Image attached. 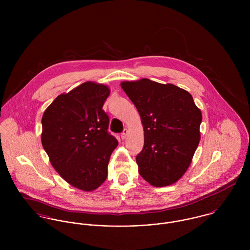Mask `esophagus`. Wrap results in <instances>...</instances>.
Here are the masks:
<instances>
[{
  "label": "esophagus",
  "mask_w": 250,
  "mask_h": 250,
  "mask_svg": "<svg viewBox=\"0 0 250 250\" xmlns=\"http://www.w3.org/2000/svg\"><path fill=\"white\" fill-rule=\"evenodd\" d=\"M128 134H129V131H128L127 129H124L123 133L121 134V139H122V140H126V138H127Z\"/></svg>",
  "instance_id": "1"
}]
</instances>
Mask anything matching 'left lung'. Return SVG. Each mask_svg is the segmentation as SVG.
I'll return each instance as SVG.
<instances>
[{"label": "left lung", "mask_w": 250, "mask_h": 250, "mask_svg": "<svg viewBox=\"0 0 250 250\" xmlns=\"http://www.w3.org/2000/svg\"><path fill=\"white\" fill-rule=\"evenodd\" d=\"M137 107L144 131L139 172L154 187L174 184L188 168L200 141L201 110L192 96L171 83L149 79L120 83Z\"/></svg>", "instance_id": "left-lung-1"}]
</instances>
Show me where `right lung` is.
<instances>
[{"instance_id": "right-lung-1", "label": "right lung", "mask_w": 250, "mask_h": 250, "mask_svg": "<svg viewBox=\"0 0 250 250\" xmlns=\"http://www.w3.org/2000/svg\"><path fill=\"white\" fill-rule=\"evenodd\" d=\"M108 86L85 82L59 95L42 116L41 143L50 163L73 187L92 191L107 179V165L117 140L108 134L102 109Z\"/></svg>"}]
</instances>
